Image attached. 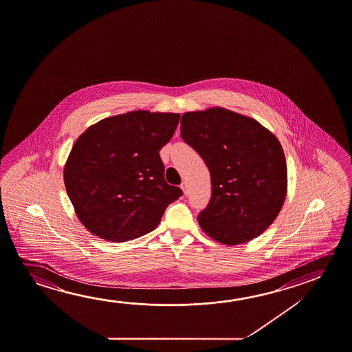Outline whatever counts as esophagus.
<instances>
[{
	"mask_svg": "<svg viewBox=\"0 0 352 352\" xmlns=\"http://www.w3.org/2000/svg\"><path fill=\"white\" fill-rule=\"evenodd\" d=\"M180 188H182V190L184 191L185 195H188V183L183 182V183L180 184Z\"/></svg>",
	"mask_w": 352,
	"mask_h": 352,
	"instance_id": "obj_1",
	"label": "esophagus"
}]
</instances>
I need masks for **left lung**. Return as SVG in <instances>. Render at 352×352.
<instances>
[{
  "label": "left lung",
  "mask_w": 352,
  "mask_h": 352,
  "mask_svg": "<svg viewBox=\"0 0 352 352\" xmlns=\"http://www.w3.org/2000/svg\"><path fill=\"white\" fill-rule=\"evenodd\" d=\"M180 136L206 163L211 199L202 230L228 245L249 242L275 221L287 191L283 147L259 122L231 110L185 113Z\"/></svg>",
  "instance_id": "1"
}]
</instances>
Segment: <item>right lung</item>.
<instances>
[{"label": "right lung", "instance_id": "add662e5", "mask_svg": "<svg viewBox=\"0 0 352 352\" xmlns=\"http://www.w3.org/2000/svg\"><path fill=\"white\" fill-rule=\"evenodd\" d=\"M179 119L138 110L100 120L77 139L65 166V186L88 231L110 242L144 236L183 195L166 182L160 156Z\"/></svg>", "mask_w": 352, "mask_h": 352}]
</instances>
